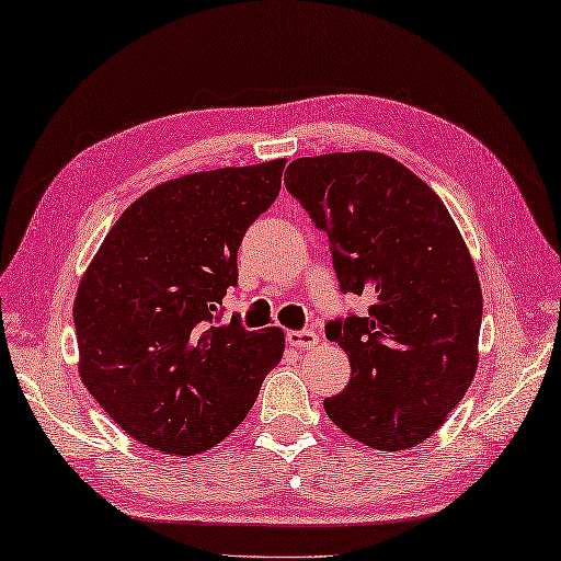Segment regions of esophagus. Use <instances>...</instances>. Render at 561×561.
Returning a JSON list of instances; mask_svg holds the SVG:
<instances>
[{"label":"esophagus","instance_id":"1","mask_svg":"<svg viewBox=\"0 0 561 561\" xmlns=\"http://www.w3.org/2000/svg\"><path fill=\"white\" fill-rule=\"evenodd\" d=\"M288 343L297 351H309V347H314L319 343V333L302 329V331H290L288 333Z\"/></svg>","mask_w":561,"mask_h":561}]
</instances>
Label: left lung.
<instances>
[{
  "mask_svg": "<svg viewBox=\"0 0 561 561\" xmlns=\"http://www.w3.org/2000/svg\"><path fill=\"white\" fill-rule=\"evenodd\" d=\"M285 175L327 232L341 290L371 300L365 317L327 323L351 381L323 410L371 449H410L476 377L482 293L468 247L442 198L383 153L297 158Z\"/></svg>",
  "mask_w": 561,
  "mask_h": 561,
  "instance_id": "8db88e82",
  "label": "left lung"
}]
</instances>
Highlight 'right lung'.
<instances>
[{
  "label": "right lung",
  "instance_id": "obj_1",
  "mask_svg": "<svg viewBox=\"0 0 561 561\" xmlns=\"http://www.w3.org/2000/svg\"><path fill=\"white\" fill-rule=\"evenodd\" d=\"M285 160L194 172L124 210L83 273L79 371L117 425L156 451L222 442L280 363V329L220 323L247 228L276 202Z\"/></svg>",
  "mask_w": 561,
  "mask_h": 561
}]
</instances>
